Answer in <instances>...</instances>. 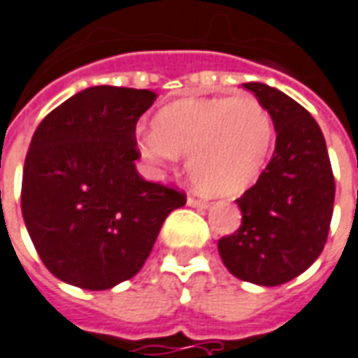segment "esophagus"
I'll use <instances>...</instances> for the list:
<instances>
[{
  "instance_id": "obj_1",
  "label": "esophagus",
  "mask_w": 358,
  "mask_h": 358,
  "mask_svg": "<svg viewBox=\"0 0 358 358\" xmlns=\"http://www.w3.org/2000/svg\"><path fill=\"white\" fill-rule=\"evenodd\" d=\"M187 205L189 207H196V209H207L209 207L207 201H201V199H196V197H187Z\"/></svg>"
}]
</instances>
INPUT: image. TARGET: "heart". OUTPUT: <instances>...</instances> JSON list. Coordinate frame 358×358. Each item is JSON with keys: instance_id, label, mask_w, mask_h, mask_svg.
<instances>
[{"instance_id": "1", "label": "heart", "mask_w": 358, "mask_h": 358, "mask_svg": "<svg viewBox=\"0 0 358 358\" xmlns=\"http://www.w3.org/2000/svg\"><path fill=\"white\" fill-rule=\"evenodd\" d=\"M137 153L153 171L186 159L187 176L207 196L231 197L248 189L273 147V120L252 94L184 99L162 106Z\"/></svg>"}]
</instances>
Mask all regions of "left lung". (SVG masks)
Segmentation results:
<instances>
[{
    "instance_id": "obj_1",
    "label": "left lung",
    "mask_w": 358,
    "mask_h": 358,
    "mask_svg": "<svg viewBox=\"0 0 358 358\" xmlns=\"http://www.w3.org/2000/svg\"><path fill=\"white\" fill-rule=\"evenodd\" d=\"M244 89L271 114L277 139L266 171L236 199L238 231L217 246L234 277L277 287L306 271L322 254L336 182L326 139L308 110L266 83H244Z\"/></svg>"
}]
</instances>
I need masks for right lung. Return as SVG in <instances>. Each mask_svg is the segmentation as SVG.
Instances as JSON below:
<instances>
[{
  "instance_id": "add662e5",
  "label": "right lung",
  "mask_w": 358,
  "mask_h": 358,
  "mask_svg": "<svg viewBox=\"0 0 358 358\" xmlns=\"http://www.w3.org/2000/svg\"><path fill=\"white\" fill-rule=\"evenodd\" d=\"M157 94L89 87L40 122L24 161L21 209L54 277L106 291L143 267L169 215L186 205L137 174L136 124Z\"/></svg>"
}]
</instances>
